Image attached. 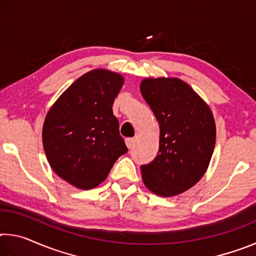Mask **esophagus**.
Returning <instances> with one entry per match:
<instances>
[{"instance_id": "esophagus-1", "label": "esophagus", "mask_w": 256, "mask_h": 256, "mask_svg": "<svg viewBox=\"0 0 256 256\" xmlns=\"http://www.w3.org/2000/svg\"><path fill=\"white\" fill-rule=\"evenodd\" d=\"M125 144H126L128 149L133 148V146H134V138H128L126 140H125Z\"/></svg>"}]
</instances>
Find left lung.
I'll list each match as a JSON object with an SVG mask.
<instances>
[{"instance_id":"obj_1","label":"left lung","mask_w":256,"mask_h":256,"mask_svg":"<svg viewBox=\"0 0 256 256\" xmlns=\"http://www.w3.org/2000/svg\"><path fill=\"white\" fill-rule=\"evenodd\" d=\"M141 94L160 128L159 151L142 164V180L159 196H172L196 185L204 175L216 144V124L203 99L183 80H142Z\"/></svg>"}]
</instances>
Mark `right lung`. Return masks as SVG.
<instances>
[{"label": "right lung", "instance_id": "obj_1", "mask_svg": "<svg viewBox=\"0 0 256 256\" xmlns=\"http://www.w3.org/2000/svg\"><path fill=\"white\" fill-rule=\"evenodd\" d=\"M124 84L118 73L97 68L76 79L46 115L42 144L52 170L81 190L106 180L128 152L112 104Z\"/></svg>", "mask_w": 256, "mask_h": 256}]
</instances>
